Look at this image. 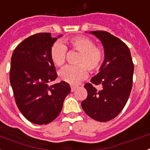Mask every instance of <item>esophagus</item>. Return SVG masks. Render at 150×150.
Listing matches in <instances>:
<instances>
[{"label":"esophagus","mask_w":150,"mask_h":150,"mask_svg":"<svg viewBox=\"0 0 150 150\" xmlns=\"http://www.w3.org/2000/svg\"><path fill=\"white\" fill-rule=\"evenodd\" d=\"M70 87H71V91H72V92H74V90H76V86H70Z\"/></svg>","instance_id":"1"}]
</instances>
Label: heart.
<instances>
[{
  "mask_svg": "<svg viewBox=\"0 0 150 150\" xmlns=\"http://www.w3.org/2000/svg\"><path fill=\"white\" fill-rule=\"evenodd\" d=\"M71 49L79 52L76 59V65L67 66L62 70L60 76L63 81L70 84H76L87 76V70L90 73L98 71L104 59V52L95 46L94 42L86 36H76L65 40ZM67 48L64 44L57 42L52 45L50 56L56 66L61 67L66 61Z\"/></svg>",
  "mask_w": 150,
  "mask_h": 150,
  "instance_id": "heart-1",
  "label": "heart"
}]
</instances>
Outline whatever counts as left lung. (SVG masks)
Returning <instances> with one entry per match:
<instances>
[{
  "label": "left lung",
  "mask_w": 150,
  "mask_h": 150,
  "mask_svg": "<svg viewBox=\"0 0 150 150\" xmlns=\"http://www.w3.org/2000/svg\"><path fill=\"white\" fill-rule=\"evenodd\" d=\"M90 33L100 40L105 58L100 72L84 87L87 97L81 103L83 110L96 121L111 120L124 108L133 86L134 65L130 50L121 40L109 32L96 30ZM95 85H101L98 91Z\"/></svg>",
  "instance_id": "8db88e82"
}]
</instances>
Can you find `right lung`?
I'll return each mask as SVG.
<instances>
[{"instance_id":"obj_1","label":"right lung","mask_w":150,"mask_h":150,"mask_svg":"<svg viewBox=\"0 0 150 150\" xmlns=\"http://www.w3.org/2000/svg\"><path fill=\"white\" fill-rule=\"evenodd\" d=\"M57 39L50 33H36L23 40L11 57L10 81L16 104L23 117L35 124L55 120L70 92V85L64 81L47 84L57 77L50 56Z\"/></svg>"}]
</instances>
